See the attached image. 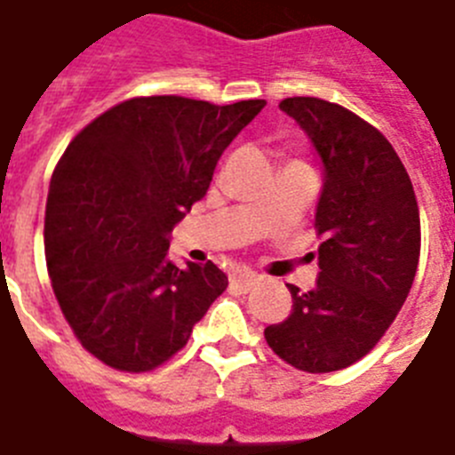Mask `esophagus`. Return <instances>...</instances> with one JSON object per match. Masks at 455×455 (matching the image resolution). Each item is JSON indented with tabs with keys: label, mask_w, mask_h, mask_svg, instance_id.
Instances as JSON below:
<instances>
[{
	"label": "esophagus",
	"mask_w": 455,
	"mask_h": 455,
	"mask_svg": "<svg viewBox=\"0 0 455 455\" xmlns=\"http://www.w3.org/2000/svg\"><path fill=\"white\" fill-rule=\"evenodd\" d=\"M230 283L232 286H239L242 291H251V288H255L260 283V274L249 272V269H239V272H235L230 276Z\"/></svg>",
	"instance_id": "obj_1"
}]
</instances>
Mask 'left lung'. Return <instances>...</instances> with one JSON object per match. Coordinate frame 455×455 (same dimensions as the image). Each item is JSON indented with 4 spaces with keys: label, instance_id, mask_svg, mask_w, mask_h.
Here are the masks:
<instances>
[{
    "label": "left lung",
    "instance_id": "obj_1",
    "mask_svg": "<svg viewBox=\"0 0 455 455\" xmlns=\"http://www.w3.org/2000/svg\"><path fill=\"white\" fill-rule=\"evenodd\" d=\"M279 108L321 160V272L311 291L288 286L291 316L267 325L265 339L302 371L344 370L370 354L407 299L421 253L419 204L403 160L377 127L318 97H288Z\"/></svg>",
    "mask_w": 455,
    "mask_h": 455
}]
</instances>
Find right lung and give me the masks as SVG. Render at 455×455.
Masks as SVG:
<instances>
[{"mask_svg": "<svg viewBox=\"0 0 455 455\" xmlns=\"http://www.w3.org/2000/svg\"><path fill=\"white\" fill-rule=\"evenodd\" d=\"M262 107L137 97L92 120L60 157L44 228L48 274L74 335L108 367L163 365L228 288L212 260L181 269L167 251Z\"/></svg>", "mask_w": 455, "mask_h": 455, "instance_id": "right-lung-1", "label": "right lung"}]
</instances>
